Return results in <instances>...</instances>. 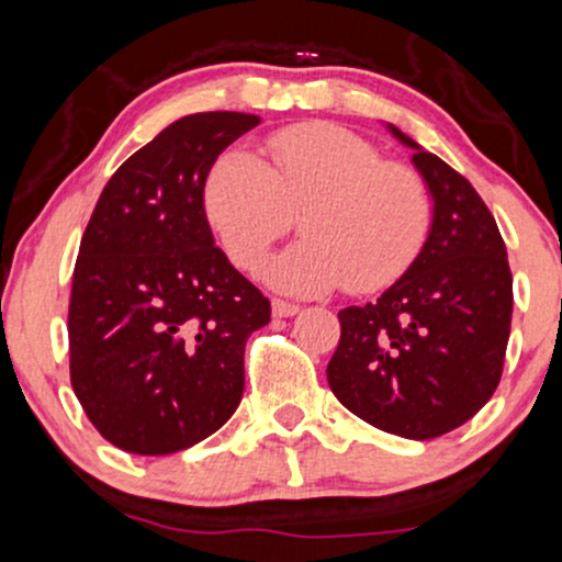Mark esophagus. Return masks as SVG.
Listing matches in <instances>:
<instances>
[{"mask_svg": "<svg viewBox=\"0 0 562 562\" xmlns=\"http://www.w3.org/2000/svg\"><path fill=\"white\" fill-rule=\"evenodd\" d=\"M271 315H274V317H293V315H299V304L274 299V301H271Z\"/></svg>", "mask_w": 562, "mask_h": 562, "instance_id": "esophagus-1", "label": "esophagus"}]
</instances>
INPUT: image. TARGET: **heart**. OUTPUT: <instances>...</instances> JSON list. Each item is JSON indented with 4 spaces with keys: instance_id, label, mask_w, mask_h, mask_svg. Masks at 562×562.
<instances>
[{
    "instance_id": "1",
    "label": "heart",
    "mask_w": 562,
    "mask_h": 562,
    "mask_svg": "<svg viewBox=\"0 0 562 562\" xmlns=\"http://www.w3.org/2000/svg\"><path fill=\"white\" fill-rule=\"evenodd\" d=\"M263 150L269 167L236 147L221 153L202 182L204 217L236 269H261L299 209L304 239L266 266L277 291L376 293L420 256L434 204L417 169L334 123L282 128Z\"/></svg>"
}]
</instances>
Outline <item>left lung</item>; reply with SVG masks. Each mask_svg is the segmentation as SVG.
<instances>
[{
  "label": "left lung",
  "mask_w": 562,
  "mask_h": 562,
  "mask_svg": "<svg viewBox=\"0 0 562 562\" xmlns=\"http://www.w3.org/2000/svg\"><path fill=\"white\" fill-rule=\"evenodd\" d=\"M434 202L415 263L366 306L339 312L336 398L374 428L436 439L495 393L512 328V271L495 217L463 175L395 126Z\"/></svg>",
  "instance_id": "left-lung-1"
}]
</instances>
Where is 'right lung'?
Wrapping results in <instances>:
<instances>
[{
	"mask_svg": "<svg viewBox=\"0 0 562 562\" xmlns=\"http://www.w3.org/2000/svg\"><path fill=\"white\" fill-rule=\"evenodd\" d=\"M258 123L245 112L180 117L121 164L93 206L72 274L69 376L121 450H188L239 406L247 336L271 306L215 247L202 182Z\"/></svg>",
	"mask_w": 562,
	"mask_h": 562,
	"instance_id": "add662e5",
	"label": "right lung"
}]
</instances>
